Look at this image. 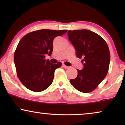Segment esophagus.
<instances>
[{
	"mask_svg": "<svg viewBox=\"0 0 125 125\" xmlns=\"http://www.w3.org/2000/svg\"><path fill=\"white\" fill-rule=\"evenodd\" d=\"M62 66H63V67H64V68H65V69H69V68H70V67H69V66H66V65H62Z\"/></svg>",
	"mask_w": 125,
	"mask_h": 125,
	"instance_id": "esophagus-1",
	"label": "esophagus"
}]
</instances>
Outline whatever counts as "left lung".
Instances as JSON below:
<instances>
[{"label": "left lung", "mask_w": 125, "mask_h": 125, "mask_svg": "<svg viewBox=\"0 0 125 125\" xmlns=\"http://www.w3.org/2000/svg\"><path fill=\"white\" fill-rule=\"evenodd\" d=\"M68 38L82 59L83 68L77 69V76L71 84L83 93L93 91L108 72L110 54L107 43L100 35L88 30L68 31Z\"/></svg>", "instance_id": "8db88e82"}]
</instances>
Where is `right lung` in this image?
<instances>
[{
	"label": "right lung",
	"mask_w": 125,
	"mask_h": 125,
	"mask_svg": "<svg viewBox=\"0 0 125 125\" xmlns=\"http://www.w3.org/2000/svg\"><path fill=\"white\" fill-rule=\"evenodd\" d=\"M67 30H41L25 35L19 42L14 54V62L20 81L30 90L40 92L51 85L54 71L62 65L52 64L45 55L51 54L53 42Z\"/></svg>",
	"instance_id": "right-lung-1"
}]
</instances>
